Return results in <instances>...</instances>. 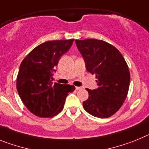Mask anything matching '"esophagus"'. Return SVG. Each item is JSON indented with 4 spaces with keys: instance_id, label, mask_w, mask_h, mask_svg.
<instances>
[{
    "instance_id": "1",
    "label": "esophagus",
    "mask_w": 149,
    "mask_h": 149,
    "mask_svg": "<svg viewBox=\"0 0 149 149\" xmlns=\"http://www.w3.org/2000/svg\"><path fill=\"white\" fill-rule=\"evenodd\" d=\"M82 87H77V86H76V90H77V91L81 90V89H82Z\"/></svg>"
}]
</instances>
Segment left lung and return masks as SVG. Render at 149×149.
<instances>
[{"instance_id": "left-lung-1", "label": "left lung", "mask_w": 149, "mask_h": 149, "mask_svg": "<svg viewBox=\"0 0 149 149\" xmlns=\"http://www.w3.org/2000/svg\"><path fill=\"white\" fill-rule=\"evenodd\" d=\"M88 72L96 75L98 87L88 92L84 109L91 116L108 118L116 113L126 99L130 85L128 66L116 47L96 39L76 40Z\"/></svg>"}]
</instances>
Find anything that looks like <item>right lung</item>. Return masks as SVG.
Returning a JSON list of instances; mask_svg holds the SVG:
<instances>
[{
    "instance_id": "right-lung-1",
    "label": "right lung",
    "mask_w": 149,
    "mask_h": 149,
    "mask_svg": "<svg viewBox=\"0 0 149 149\" xmlns=\"http://www.w3.org/2000/svg\"><path fill=\"white\" fill-rule=\"evenodd\" d=\"M74 40L47 41L34 48L21 63L16 88L28 110L41 118L53 117L64 108L73 85L53 83L61 57L70 49Z\"/></svg>"
}]
</instances>
